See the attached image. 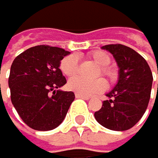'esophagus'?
Returning <instances> with one entry per match:
<instances>
[{
  "mask_svg": "<svg viewBox=\"0 0 158 158\" xmlns=\"http://www.w3.org/2000/svg\"><path fill=\"white\" fill-rule=\"evenodd\" d=\"M75 97L77 99H84V100H89L90 99L89 96H84V95H81V94H78V93L75 94Z\"/></svg>",
  "mask_w": 158,
  "mask_h": 158,
  "instance_id": "1",
  "label": "esophagus"
}]
</instances>
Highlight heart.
Returning <instances> with one entry per match:
<instances>
[{
  "mask_svg": "<svg viewBox=\"0 0 158 158\" xmlns=\"http://www.w3.org/2000/svg\"><path fill=\"white\" fill-rule=\"evenodd\" d=\"M88 58L99 66L97 76L102 74L110 81L116 80L117 72L112 66L109 65L111 63V57L107 52L103 50H95L88 53ZM60 70L66 77H74L75 75H77L79 71L77 56L71 54L62 59L60 62ZM68 88L84 96H91L93 94L103 92L106 89V82L102 78L86 80L81 77H75L69 80Z\"/></svg>",
  "mask_w": 158,
  "mask_h": 158,
  "instance_id": "1",
  "label": "heart"
}]
</instances>
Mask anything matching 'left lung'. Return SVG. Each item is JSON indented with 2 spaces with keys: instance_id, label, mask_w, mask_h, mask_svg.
I'll return each instance as SVG.
<instances>
[{
  "instance_id": "1",
  "label": "left lung",
  "mask_w": 158,
  "mask_h": 158,
  "mask_svg": "<svg viewBox=\"0 0 158 158\" xmlns=\"http://www.w3.org/2000/svg\"><path fill=\"white\" fill-rule=\"evenodd\" d=\"M102 49L112 53L119 66L118 83L106 96L95 119L112 131H127L143 116L149 102L152 73L140 54L123 44H108ZM158 73V71H157Z\"/></svg>"
}]
</instances>
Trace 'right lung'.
<instances>
[{
    "mask_svg": "<svg viewBox=\"0 0 158 158\" xmlns=\"http://www.w3.org/2000/svg\"><path fill=\"white\" fill-rule=\"evenodd\" d=\"M69 51L63 48L37 45L20 53L10 66V100L19 117L29 127L50 131L65 119L73 92L58 90L66 84L59 69Z\"/></svg>",
    "mask_w": 158,
    "mask_h": 158,
    "instance_id": "obj_1",
    "label": "right lung"
}]
</instances>
